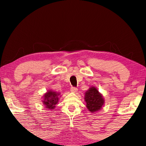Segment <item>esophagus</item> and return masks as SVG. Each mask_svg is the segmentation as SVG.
<instances>
[{
  "mask_svg": "<svg viewBox=\"0 0 146 146\" xmlns=\"http://www.w3.org/2000/svg\"><path fill=\"white\" fill-rule=\"evenodd\" d=\"M71 91L72 93H76L78 91V89L76 88H75V87H72V88H71Z\"/></svg>",
  "mask_w": 146,
  "mask_h": 146,
  "instance_id": "obj_1",
  "label": "esophagus"
}]
</instances>
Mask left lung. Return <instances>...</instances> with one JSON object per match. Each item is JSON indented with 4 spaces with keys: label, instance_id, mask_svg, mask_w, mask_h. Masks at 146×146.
I'll list each match as a JSON object with an SVG mask.
<instances>
[{
    "label": "left lung",
    "instance_id": "8db88e82",
    "mask_svg": "<svg viewBox=\"0 0 146 146\" xmlns=\"http://www.w3.org/2000/svg\"><path fill=\"white\" fill-rule=\"evenodd\" d=\"M84 95V99L86 102V107L91 113L98 111L104 105L105 100L102 94H101L95 86H91L89 88Z\"/></svg>",
    "mask_w": 146,
    "mask_h": 146
}]
</instances>
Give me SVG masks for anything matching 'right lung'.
<instances>
[{
    "instance_id": "1",
    "label": "right lung",
    "mask_w": 146,
    "mask_h": 146,
    "mask_svg": "<svg viewBox=\"0 0 146 146\" xmlns=\"http://www.w3.org/2000/svg\"><path fill=\"white\" fill-rule=\"evenodd\" d=\"M61 97L60 93H57L51 90H49L46 93H44L42 100L45 108L49 110H54L56 107V104L58 103Z\"/></svg>"
}]
</instances>
